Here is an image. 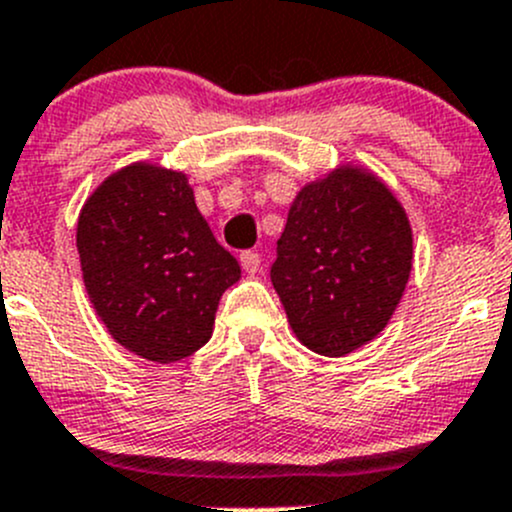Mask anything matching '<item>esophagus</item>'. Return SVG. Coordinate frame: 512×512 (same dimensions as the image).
<instances>
[{"label": "esophagus", "instance_id": "obj_1", "mask_svg": "<svg viewBox=\"0 0 512 512\" xmlns=\"http://www.w3.org/2000/svg\"><path fill=\"white\" fill-rule=\"evenodd\" d=\"M240 262H242V267H245V270L250 272V275H255V272H260V267H262L260 252H255V250H245V252H242Z\"/></svg>", "mask_w": 512, "mask_h": 512}]
</instances>
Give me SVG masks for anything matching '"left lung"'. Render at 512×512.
<instances>
[{"label":"left lung","instance_id":"obj_1","mask_svg":"<svg viewBox=\"0 0 512 512\" xmlns=\"http://www.w3.org/2000/svg\"><path fill=\"white\" fill-rule=\"evenodd\" d=\"M270 280L310 351L346 356L379 336L412 272V227L361 169L308 184L288 212Z\"/></svg>","mask_w":512,"mask_h":512}]
</instances>
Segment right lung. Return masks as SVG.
<instances>
[{
    "label": "right lung",
    "mask_w": 512,
    "mask_h": 512,
    "mask_svg": "<svg viewBox=\"0 0 512 512\" xmlns=\"http://www.w3.org/2000/svg\"><path fill=\"white\" fill-rule=\"evenodd\" d=\"M85 290L121 346L171 364L212 338L214 313L242 270L214 240L179 171L133 164L108 176L78 222Z\"/></svg>",
    "instance_id": "add662e5"
}]
</instances>
